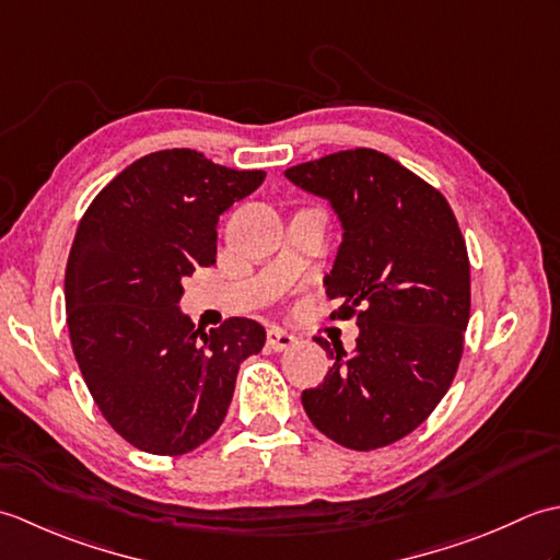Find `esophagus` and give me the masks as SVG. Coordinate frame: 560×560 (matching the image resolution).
<instances>
[{
	"instance_id": "esophagus-1",
	"label": "esophagus",
	"mask_w": 560,
	"mask_h": 560,
	"mask_svg": "<svg viewBox=\"0 0 560 560\" xmlns=\"http://www.w3.org/2000/svg\"><path fill=\"white\" fill-rule=\"evenodd\" d=\"M293 341H295V337L289 335V331L281 329V327H269V331H267V347L271 351L289 349V347H293Z\"/></svg>"
}]
</instances>
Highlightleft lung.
<instances>
[{
	"label": "left lung",
	"mask_w": 560,
	"mask_h": 560,
	"mask_svg": "<svg viewBox=\"0 0 560 560\" xmlns=\"http://www.w3.org/2000/svg\"><path fill=\"white\" fill-rule=\"evenodd\" d=\"M287 177L327 199L343 237L325 289L331 319L359 325L355 349L317 337L335 365L303 392L319 433L377 450L419 428L452 385L469 323V257L447 199L375 149L329 153Z\"/></svg>",
	"instance_id": "8db88e82"
}]
</instances>
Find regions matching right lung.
<instances>
[{
  "mask_svg": "<svg viewBox=\"0 0 560 560\" xmlns=\"http://www.w3.org/2000/svg\"><path fill=\"white\" fill-rule=\"evenodd\" d=\"M265 171H233L192 149L149 153L113 177L83 213L65 273L71 349L129 445L185 455L219 431L237 368L265 347L255 319L197 329L183 281L217 261V223Z\"/></svg>",
  "mask_w": 560,
  "mask_h": 560,
  "instance_id": "right-lung-1",
  "label": "right lung"
}]
</instances>
